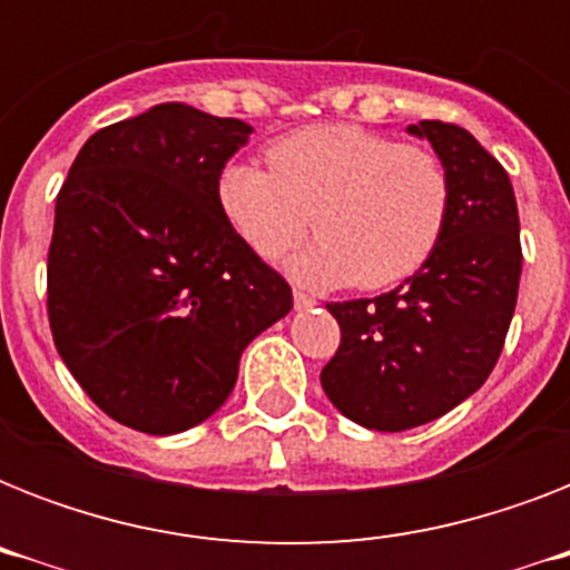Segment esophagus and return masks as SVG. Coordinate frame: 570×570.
<instances>
[{"instance_id":"esophagus-1","label":"esophagus","mask_w":570,"mask_h":570,"mask_svg":"<svg viewBox=\"0 0 570 570\" xmlns=\"http://www.w3.org/2000/svg\"><path fill=\"white\" fill-rule=\"evenodd\" d=\"M293 302H295V311H307V307H313V304H316V298L307 293H302V289H295Z\"/></svg>"}]
</instances>
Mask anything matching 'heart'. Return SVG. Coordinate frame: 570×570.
Listing matches in <instances>:
<instances>
[{"instance_id":"b5f03b06","label":"heart","mask_w":570,"mask_h":570,"mask_svg":"<svg viewBox=\"0 0 570 570\" xmlns=\"http://www.w3.org/2000/svg\"><path fill=\"white\" fill-rule=\"evenodd\" d=\"M268 165L227 163L215 180L224 224L257 257L277 259L307 233L316 239L289 263L313 286L384 289L432 257L450 218V174L420 145L352 124L298 129L268 145Z\"/></svg>"}]
</instances>
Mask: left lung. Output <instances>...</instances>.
<instances>
[{"instance_id": "8db88e82", "label": "left lung", "mask_w": 570, "mask_h": 570, "mask_svg": "<svg viewBox=\"0 0 570 570\" xmlns=\"http://www.w3.org/2000/svg\"><path fill=\"white\" fill-rule=\"evenodd\" d=\"M450 174V218L432 257L396 289L331 302L340 348L322 390L340 414L405 432L476 393L503 352L521 284V222L509 174L468 129L420 120Z\"/></svg>"}]
</instances>
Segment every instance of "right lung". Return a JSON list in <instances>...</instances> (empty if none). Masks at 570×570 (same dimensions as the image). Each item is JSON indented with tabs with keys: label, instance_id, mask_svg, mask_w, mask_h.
I'll use <instances>...</instances> for the list:
<instances>
[{
	"label": "right lung",
	"instance_id": "1",
	"mask_svg": "<svg viewBox=\"0 0 570 570\" xmlns=\"http://www.w3.org/2000/svg\"><path fill=\"white\" fill-rule=\"evenodd\" d=\"M254 129L186 102L94 132L56 197L47 313L61 361L118 423L177 434L230 396L293 289L215 206Z\"/></svg>",
	"mask_w": 570,
	"mask_h": 570
}]
</instances>
